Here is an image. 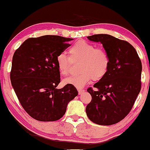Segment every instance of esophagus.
Instances as JSON below:
<instances>
[{
	"label": "esophagus",
	"mask_w": 150,
	"mask_h": 150,
	"mask_svg": "<svg viewBox=\"0 0 150 150\" xmlns=\"http://www.w3.org/2000/svg\"><path fill=\"white\" fill-rule=\"evenodd\" d=\"M77 90H78V92H79V94H81L84 91V89L83 88H77Z\"/></svg>",
	"instance_id": "1"
}]
</instances>
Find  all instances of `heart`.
Segmentation results:
<instances>
[{
  "mask_svg": "<svg viewBox=\"0 0 150 150\" xmlns=\"http://www.w3.org/2000/svg\"><path fill=\"white\" fill-rule=\"evenodd\" d=\"M70 58L64 53L57 57V67L62 76L69 73L71 61H80L78 74L65 79L64 83L77 88L83 87L91 80L100 81L108 71L110 57L104 49L96 47L93 44L79 40L71 45L69 50Z\"/></svg>",
  "mask_w": 150,
  "mask_h": 150,
  "instance_id": "b5f03b06",
  "label": "heart"
}]
</instances>
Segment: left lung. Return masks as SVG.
<instances>
[{
  "label": "left lung",
  "instance_id": "left-lung-1",
  "mask_svg": "<svg viewBox=\"0 0 150 150\" xmlns=\"http://www.w3.org/2000/svg\"><path fill=\"white\" fill-rule=\"evenodd\" d=\"M100 42L110 57L108 71L103 79L88 88L91 101L86 112L94 123L110 125L117 123L130 112L141 89L142 62L129 42L110 35L87 37Z\"/></svg>",
  "mask_w": 150,
  "mask_h": 150
}]
</instances>
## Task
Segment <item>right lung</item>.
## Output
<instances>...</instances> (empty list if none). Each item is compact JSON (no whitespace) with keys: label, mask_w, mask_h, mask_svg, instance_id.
Instances as JSON below:
<instances>
[{"label":"right lung","mask_w":150,"mask_h":150,"mask_svg":"<svg viewBox=\"0 0 150 150\" xmlns=\"http://www.w3.org/2000/svg\"><path fill=\"white\" fill-rule=\"evenodd\" d=\"M72 40L58 35L28 38L13 54L12 86L22 107L35 120H59L69 102L78 95L73 85L56 88L60 83L57 57L70 46L68 42Z\"/></svg>","instance_id":"add662e5"}]
</instances>
